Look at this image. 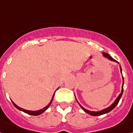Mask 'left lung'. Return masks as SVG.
<instances>
[{
    "instance_id": "obj_1",
    "label": "left lung",
    "mask_w": 133,
    "mask_h": 133,
    "mask_svg": "<svg viewBox=\"0 0 133 133\" xmlns=\"http://www.w3.org/2000/svg\"><path fill=\"white\" fill-rule=\"evenodd\" d=\"M103 56L105 57V58H107L109 59V60H110L111 61H114V62H117V63H118L119 64V62H118V61H116V60H114V58H113L112 57L110 56L107 53H105V52H103ZM119 69H120V71H121L122 73V67L121 66L119 65ZM122 80H123V83H122V92L121 93L119 94V96L117 97V98L116 99V101L113 103V104H111V105L109 106V107H108L106 109H103V110L101 111H91L90 110H88V109H85L84 107H83L82 106V105H80L79 103H78V101H77V102L78 103V104L79 105V106L81 107V108L83 109V110L85 111V112H86L87 114H90V116H101V115H103V114H107V113H109V111H111V110H113L115 107H116V105H118V103H119V99L121 98L122 96V94H123V90H124V88H123V85H124V77L123 76H122Z\"/></svg>"
}]
</instances>
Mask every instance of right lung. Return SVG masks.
Wrapping results in <instances>:
<instances>
[{
  "instance_id": "right-lung-1",
  "label": "right lung",
  "mask_w": 133,
  "mask_h": 133,
  "mask_svg": "<svg viewBox=\"0 0 133 133\" xmlns=\"http://www.w3.org/2000/svg\"><path fill=\"white\" fill-rule=\"evenodd\" d=\"M55 94V92H54ZM54 94L53 96H52V98H51V101H50V103H49V104H48L46 107H45L44 108H43L42 109H40V110H38V111H29V110H26V109H24L23 108H21V107H18L17 105H15V103H14V102L12 101V103H13V104H14V105L15 106L16 108L17 109H19V110L22 111H23V112L26 113V114H29V115H32V116H39V115H40V114H41L42 113H43L45 110H47L48 108H49V107L50 106V105L51 104V102H52V101H53L54 99Z\"/></svg>"
}]
</instances>
